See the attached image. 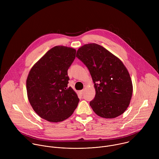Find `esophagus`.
Segmentation results:
<instances>
[{
    "mask_svg": "<svg viewBox=\"0 0 159 159\" xmlns=\"http://www.w3.org/2000/svg\"><path fill=\"white\" fill-rule=\"evenodd\" d=\"M80 93L82 95L83 94V93H84V90H80Z\"/></svg>",
    "mask_w": 159,
    "mask_h": 159,
    "instance_id": "esophagus-1",
    "label": "esophagus"
}]
</instances>
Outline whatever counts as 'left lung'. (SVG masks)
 <instances>
[{
  "mask_svg": "<svg viewBox=\"0 0 159 159\" xmlns=\"http://www.w3.org/2000/svg\"><path fill=\"white\" fill-rule=\"evenodd\" d=\"M76 57L87 67L94 84L96 96L90 102L94 112L104 118L122 115L133 93L131 77L123 62L96 43L84 44Z\"/></svg>",
  "mask_w": 159,
  "mask_h": 159,
  "instance_id": "obj_1",
  "label": "left lung"
}]
</instances>
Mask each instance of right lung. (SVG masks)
Returning a JSON list of instances; mask_svg holds the SVG:
<instances>
[{"label": "right lung", "instance_id": "right-lung-1", "mask_svg": "<svg viewBox=\"0 0 159 159\" xmlns=\"http://www.w3.org/2000/svg\"><path fill=\"white\" fill-rule=\"evenodd\" d=\"M76 50L56 46L48 51L32 67L27 80L29 101L43 119L60 122L72 114L79 102L77 94L68 87V69L75 58Z\"/></svg>", "mask_w": 159, "mask_h": 159}]
</instances>
